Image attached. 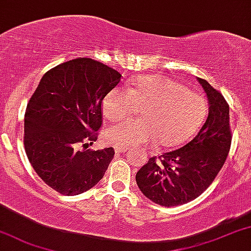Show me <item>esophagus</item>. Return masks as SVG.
Here are the masks:
<instances>
[{
	"mask_svg": "<svg viewBox=\"0 0 251 251\" xmlns=\"http://www.w3.org/2000/svg\"><path fill=\"white\" fill-rule=\"evenodd\" d=\"M127 147H122V146H115V151L116 153H125L127 151Z\"/></svg>",
	"mask_w": 251,
	"mask_h": 251,
	"instance_id": "1",
	"label": "esophagus"
}]
</instances>
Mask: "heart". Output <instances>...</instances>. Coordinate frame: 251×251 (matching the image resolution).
<instances>
[{
	"label": "heart",
	"mask_w": 251,
	"mask_h": 251,
	"mask_svg": "<svg viewBox=\"0 0 251 251\" xmlns=\"http://www.w3.org/2000/svg\"><path fill=\"white\" fill-rule=\"evenodd\" d=\"M142 106V118L111 126L106 131L110 142L122 147L146 144L151 139L161 147H176L188 141L201 127L206 103L201 95L166 76L149 75L135 78L127 91L113 89L103 100V113L118 122Z\"/></svg>",
	"instance_id": "b5f03b06"
}]
</instances>
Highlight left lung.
<instances>
[{
	"instance_id": "obj_1",
	"label": "left lung",
	"mask_w": 251,
	"mask_h": 251,
	"mask_svg": "<svg viewBox=\"0 0 251 251\" xmlns=\"http://www.w3.org/2000/svg\"><path fill=\"white\" fill-rule=\"evenodd\" d=\"M208 100V117L189 144L151 157L136 173L145 197L161 206H178L205 191L223 168L231 144L229 105L207 81L198 77Z\"/></svg>"
}]
</instances>
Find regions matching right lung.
Masks as SVG:
<instances>
[{
    "instance_id": "obj_1",
    "label": "right lung",
    "mask_w": 251,
    "mask_h": 251,
    "mask_svg": "<svg viewBox=\"0 0 251 251\" xmlns=\"http://www.w3.org/2000/svg\"><path fill=\"white\" fill-rule=\"evenodd\" d=\"M120 77L89 58L63 62L41 77L25 111L24 147L37 175L56 192L80 195L103 178L113 148L80 147L97 140L102 102Z\"/></svg>"
}]
</instances>
